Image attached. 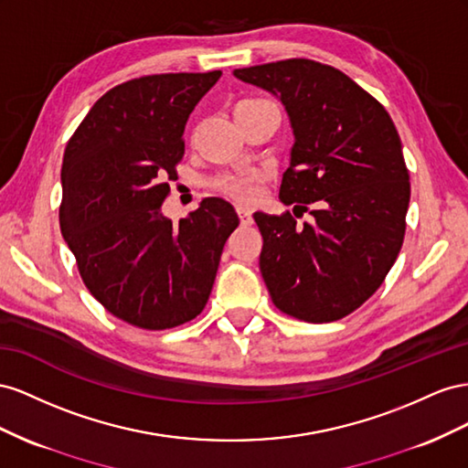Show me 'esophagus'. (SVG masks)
<instances>
[{
    "instance_id": "34e87169",
    "label": "esophagus",
    "mask_w": 468,
    "mask_h": 468,
    "mask_svg": "<svg viewBox=\"0 0 468 468\" xmlns=\"http://www.w3.org/2000/svg\"><path fill=\"white\" fill-rule=\"evenodd\" d=\"M237 216L241 219V225H250L252 223V211L249 207L237 206Z\"/></svg>"
}]
</instances>
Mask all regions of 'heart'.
<instances>
[{"label":"heart","mask_w":468,"mask_h":468,"mask_svg":"<svg viewBox=\"0 0 468 468\" xmlns=\"http://www.w3.org/2000/svg\"><path fill=\"white\" fill-rule=\"evenodd\" d=\"M261 101H266V100L247 98V100L239 101L235 105V110L243 108V105H249V103H261ZM262 180H264V170L239 168V170L219 175L216 180H213V188L239 199V202H252V199H257V196L261 192Z\"/></svg>","instance_id":"1"}]
</instances>
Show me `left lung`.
Masks as SVG:
<instances>
[{
    "label": "left lung",
    "mask_w": 468,
    "mask_h": 468,
    "mask_svg": "<svg viewBox=\"0 0 468 468\" xmlns=\"http://www.w3.org/2000/svg\"><path fill=\"white\" fill-rule=\"evenodd\" d=\"M233 74L282 101L293 131L280 202L257 211L261 272L280 312L327 324L360 308L384 282L404 243L410 175L384 105L333 66L288 58Z\"/></svg>",
    "instance_id": "obj_1"
}]
</instances>
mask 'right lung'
Returning <instances> with one entry per match:
<instances>
[{
	"label": "right lung",
	"instance_id": "add662e5",
	"mask_svg": "<svg viewBox=\"0 0 468 468\" xmlns=\"http://www.w3.org/2000/svg\"><path fill=\"white\" fill-rule=\"evenodd\" d=\"M219 70L153 74L93 103L62 158L60 231L80 276L105 310L141 329L202 314L239 218L206 197L172 223L163 202L184 156V127Z\"/></svg>",
	"mask_w": 468,
	"mask_h": 468
}]
</instances>
